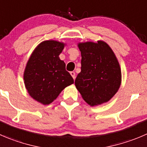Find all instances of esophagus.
<instances>
[{
  "mask_svg": "<svg viewBox=\"0 0 147 147\" xmlns=\"http://www.w3.org/2000/svg\"><path fill=\"white\" fill-rule=\"evenodd\" d=\"M70 75H72V77L73 78V79H75V72H70Z\"/></svg>",
  "mask_w": 147,
  "mask_h": 147,
  "instance_id": "esophagus-1",
  "label": "esophagus"
}]
</instances>
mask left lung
Segmentation results:
<instances>
[{
	"instance_id": "8db88e82",
	"label": "left lung",
	"mask_w": 147,
	"mask_h": 147,
	"mask_svg": "<svg viewBox=\"0 0 147 147\" xmlns=\"http://www.w3.org/2000/svg\"><path fill=\"white\" fill-rule=\"evenodd\" d=\"M81 52V72L75 86L84 100L91 106L109 100L117 92L121 82L120 65L112 49L105 42L78 45Z\"/></svg>"
}]
</instances>
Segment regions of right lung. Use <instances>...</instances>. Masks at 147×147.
Wrapping results in <instances>:
<instances>
[{
  "label": "right lung",
  "instance_id": "right-lung-1",
  "mask_svg": "<svg viewBox=\"0 0 147 147\" xmlns=\"http://www.w3.org/2000/svg\"><path fill=\"white\" fill-rule=\"evenodd\" d=\"M65 44L57 41H45L31 54L24 79L29 95L38 102L49 105L57 98L62 90L74 83L65 63L59 55Z\"/></svg>",
  "mask_w": 147,
  "mask_h": 147
}]
</instances>
